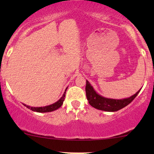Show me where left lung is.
<instances>
[{"mask_svg": "<svg viewBox=\"0 0 154 154\" xmlns=\"http://www.w3.org/2000/svg\"><path fill=\"white\" fill-rule=\"evenodd\" d=\"M140 90L141 89L139 90L135 94L130 97L121 99V100L106 98L99 94L94 90L93 87L90 85L88 81H86L85 92L89 104L92 107L99 109V110L109 111V112L117 111L127 106L136 97L139 92H140Z\"/></svg>", "mask_w": 154, "mask_h": 154, "instance_id": "left-lung-1", "label": "left lung"}]
</instances>
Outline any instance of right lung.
<instances>
[{"instance_id": "1", "label": "right lung", "mask_w": 154, "mask_h": 154, "mask_svg": "<svg viewBox=\"0 0 154 154\" xmlns=\"http://www.w3.org/2000/svg\"><path fill=\"white\" fill-rule=\"evenodd\" d=\"M67 88L65 90V91L63 94L62 97H61L60 100H59L57 102H56L54 104L48 105V106H41V107H33L30 106H27V105L23 104L25 106H26L28 109H30L31 111H35V112H39V113H46V112H51V111H55L57 109H58L63 104V102H64L65 95H66V92Z\"/></svg>"}]
</instances>
